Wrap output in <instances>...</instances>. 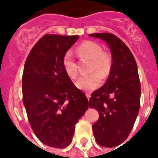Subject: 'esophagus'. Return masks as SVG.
Listing matches in <instances>:
<instances>
[{
	"mask_svg": "<svg viewBox=\"0 0 158 158\" xmlns=\"http://www.w3.org/2000/svg\"><path fill=\"white\" fill-rule=\"evenodd\" d=\"M86 94V97H87V98H88V99H89V98H90V97H91V94H89V93H86V94Z\"/></svg>",
	"mask_w": 158,
	"mask_h": 158,
	"instance_id": "esophagus-1",
	"label": "esophagus"
}]
</instances>
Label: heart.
Here are the masks:
<instances>
[{"label": "heart", "instance_id": "heart-1", "mask_svg": "<svg viewBox=\"0 0 158 158\" xmlns=\"http://www.w3.org/2000/svg\"><path fill=\"white\" fill-rule=\"evenodd\" d=\"M77 54L80 56H86L91 59L89 67L90 74H85L79 78L76 82V86L84 91H93L98 88L102 81V77L107 76L111 69L112 58L110 54L103 52L102 46L93 41H85L82 43L76 49ZM62 65L65 74L72 79L78 75V69L74 58L71 52H66L62 58ZM101 74H100V73Z\"/></svg>", "mask_w": 158, "mask_h": 158}]
</instances>
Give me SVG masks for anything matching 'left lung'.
I'll return each mask as SVG.
<instances>
[{
    "mask_svg": "<svg viewBox=\"0 0 158 158\" xmlns=\"http://www.w3.org/2000/svg\"><path fill=\"white\" fill-rule=\"evenodd\" d=\"M89 36L105 41L112 56L109 77L92 94L89 107L99 112L93 125L95 140L102 147L113 148L127 139L139 114L141 87L137 64L127 46L112 33Z\"/></svg>",
    "mask_w": 158,
    "mask_h": 158,
    "instance_id": "8db88e82",
    "label": "left lung"
}]
</instances>
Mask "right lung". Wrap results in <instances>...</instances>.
Listing matches in <instances>:
<instances>
[{
	"instance_id": "right-lung-1",
	"label": "right lung",
	"mask_w": 158,
	"mask_h": 158,
	"mask_svg": "<svg viewBox=\"0 0 158 158\" xmlns=\"http://www.w3.org/2000/svg\"><path fill=\"white\" fill-rule=\"evenodd\" d=\"M79 36L46 34L26 59L23 102L33 133L44 144L62 148L71 143L74 127L88 108L85 94L64 70L63 56Z\"/></svg>"
}]
</instances>
